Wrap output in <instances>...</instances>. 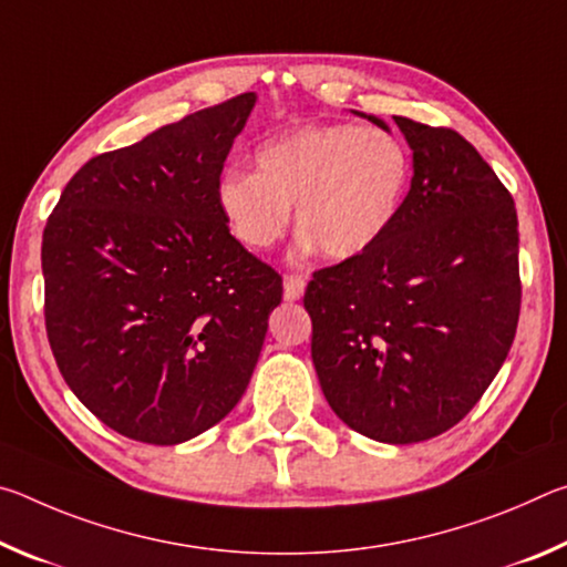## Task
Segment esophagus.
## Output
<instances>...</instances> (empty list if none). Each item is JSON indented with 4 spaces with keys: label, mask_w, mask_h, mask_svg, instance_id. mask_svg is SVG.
I'll list each match as a JSON object with an SVG mask.
<instances>
[{
    "label": "esophagus",
    "mask_w": 567,
    "mask_h": 567,
    "mask_svg": "<svg viewBox=\"0 0 567 567\" xmlns=\"http://www.w3.org/2000/svg\"><path fill=\"white\" fill-rule=\"evenodd\" d=\"M305 277L302 275H285V300L295 302L305 295Z\"/></svg>",
    "instance_id": "esophagus-1"
}]
</instances>
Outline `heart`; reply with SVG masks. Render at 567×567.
<instances>
[{"instance_id":"1","label":"heart","mask_w":567,"mask_h":567,"mask_svg":"<svg viewBox=\"0 0 567 567\" xmlns=\"http://www.w3.org/2000/svg\"><path fill=\"white\" fill-rule=\"evenodd\" d=\"M257 172L235 167L215 197L229 233L255 252L287 233L295 205L300 249L352 260L395 223L412 177V157L395 132L360 124H307L262 142Z\"/></svg>"}]
</instances>
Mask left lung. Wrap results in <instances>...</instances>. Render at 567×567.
<instances>
[{
	"instance_id": "1",
	"label": "left lung",
	"mask_w": 567,
	"mask_h": 567,
	"mask_svg": "<svg viewBox=\"0 0 567 567\" xmlns=\"http://www.w3.org/2000/svg\"><path fill=\"white\" fill-rule=\"evenodd\" d=\"M395 124L412 150L405 203L375 247L312 275L305 310L334 415L410 445L457 425L503 368L520 270L515 203L493 167L455 130Z\"/></svg>"
}]
</instances>
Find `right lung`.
<instances>
[{
  "label": "right lung",
  "instance_id": "right-lung-1",
  "mask_svg": "<svg viewBox=\"0 0 567 567\" xmlns=\"http://www.w3.org/2000/svg\"><path fill=\"white\" fill-rule=\"evenodd\" d=\"M257 94L92 157L42 237L47 338L70 390L130 440L177 445L245 395L282 277L229 235L215 187Z\"/></svg>",
  "mask_w": 567,
  "mask_h": 567
}]
</instances>
